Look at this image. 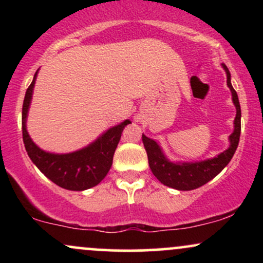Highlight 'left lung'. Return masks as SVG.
I'll list each match as a JSON object with an SVG mask.
<instances>
[{
  "instance_id": "obj_1",
  "label": "left lung",
  "mask_w": 263,
  "mask_h": 263,
  "mask_svg": "<svg viewBox=\"0 0 263 263\" xmlns=\"http://www.w3.org/2000/svg\"><path fill=\"white\" fill-rule=\"evenodd\" d=\"M222 66H224L226 75H228V86L231 90L232 101L236 106V117H235L234 122L235 129L230 136L231 144L225 152L220 153L215 158L208 159V161L204 162L174 164V163L168 162L165 159L156 141L142 135V141H143L144 148H146L147 156H148L151 171L155 174L157 179L164 185L178 190H193L204 185L205 183L209 182L224 170L226 165L229 164V162L231 161L232 156H234L235 151L237 148L241 134V107L237 93L231 85L230 71H229L228 66L225 64H222Z\"/></svg>"
}]
</instances>
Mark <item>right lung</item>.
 <instances>
[{
    "instance_id": "right-lung-1",
    "label": "right lung",
    "mask_w": 263,
    "mask_h": 263,
    "mask_svg": "<svg viewBox=\"0 0 263 263\" xmlns=\"http://www.w3.org/2000/svg\"><path fill=\"white\" fill-rule=\"evenodd\" d=\"M35 77L37 73L34 74L31 85L27 89L22 107L23 143L29 158L45 177L64 189L85 190L98 185L106 177L107 172L112 165L115 149L121 138L123 128L128 125L129 121L126 120L121 125L110 128L98 141L78 152L69 155H52L44 152L33 143L26 129L27 112L32 99Z\"/></svg>"
}]
</instances>
